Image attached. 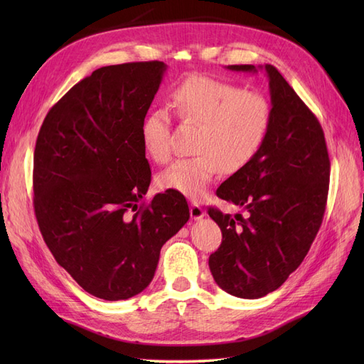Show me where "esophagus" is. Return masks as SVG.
<instances>
[{
	"mask_svg": "<svg viewBox=\"0 0 364 364\" xmlns=\"http://www.w3.org/2000/svg\"><path fill=\"white\" fill-rule=\"evenodd\" d=\"M190 214H191V218H194V220H200V218H203L206 215L203 209L197 203H191Z\"/></svg>",
	"mask_w": 364,
	"mask_h": 364,
	"instance_id": "1",
	"label": "esophagus"
}]
</instances>
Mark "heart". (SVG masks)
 I'll list each match as a JSON object with an SVG mask.
<instances>
[{
	"label": "heart",
	"mask_w": 364,
	"mask_h": 364,
	"mask_svg": "<svg viewBox=\"0 0 364 364\" xmlns=\"http://www.w3.org/2000/svg\"><path fill=\"white\" fill-rule=\"evenodd\" d=\"M170 106L182 123L199 126L193 144L196 156L176 161L156 183L162 191L193 200L202 199L220 170L235 173L255 159L272 126V105L262 92L205 75L176 86ZM141 139L153 162H168L173 151L168 114L159 109L146 115Z\"/></svg>",
	"instance_id": "heart-1"
}]
</instances>
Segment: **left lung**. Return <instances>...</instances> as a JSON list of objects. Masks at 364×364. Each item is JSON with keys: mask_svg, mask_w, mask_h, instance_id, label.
Segmentation results:
<instances>
[{"mask_svg": "<svg viewBox=\"0 0 364 364\" xmlns=\"http://www.w3.org/2000/svg\"><path fill=\"white\" fill-rule=\"evenodd\" d=\"M226 68L266 71L272 126L255 159L218 186L220 199L245 215L209 208L223 235L209 270L226 293L258 299L279 289L310 250L323 220L331 165L321 123L273 65Z\"/></svg>", "mask_w": 364, "mask_h": 364, "instance_id": "obj_1", "label": "left lung"}]
</instances>
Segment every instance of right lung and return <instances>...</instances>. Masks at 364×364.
I'll return each instance as SVG.
<instances>
[{"instance_id": "1", "label": "right lung", "mask_w": 364, "mask_h": 364, "mask_svg": "<svg viewBox=\"0 0 364 364\" xmlns=\"http://www.w3.org/2000/svg\"><path fill=\"white\" fill-rule=\"evenodd\" d=\"M165 71L158 60L95 70L50 109L36 139L33 205L43 241L85 291L105 301L144 290L161 247L190 218L173 191L138 209L151 178L141 124Z\"/></svg>"}]
</instances>
